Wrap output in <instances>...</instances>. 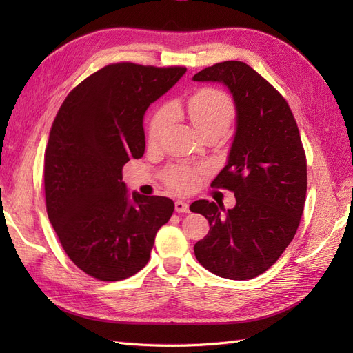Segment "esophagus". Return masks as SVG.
<instances>
[{
  "label": "esophagus",
  "instance_id": "esophagus-1",
  "mask_svg": "<svg viewBox=\"0 0 353 353\" xmlns=\"http://www.w3.org/2000/svg\"><path fill=\"white\" fill-rule=\"evenodd\" d=\"M175 210H176L178 213H187V212L190 210L188 203H185V201H183V200H176V201H175Z\"/></svg>",
  "mask_w": 353,
  "mask_h": 353
}]
</instances>
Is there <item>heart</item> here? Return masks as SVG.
Returning <instances> with one entry per match:
<instances>
[{
	"label": "heart",
	"instance_id": "1",
	"mask_svg": "<svg viewBox=\"0 0 353 353\" xmlns=\"http://www.w3.org/2000/svg\"><path fill=\"white\" fill-rule=\"evenodd\" d=\"M185 113L201 137L210 134L219 137L228 130L236 116V109L232 100L223 91L201 88L185 101ZM172 117V105H162L154 112L148 126V140L152 144L162 138ZM165 181L178 193H188L199 184V170L188 166H172L165 172Z\"/></svg>",
	"mask_w": 353,
	"mask_h": 353
}]
</instances>
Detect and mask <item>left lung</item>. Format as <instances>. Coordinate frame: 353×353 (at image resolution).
I'll return each mask as SVG.
<instances>
[{
  "mask_svg": "<svg viewBox=\"0 0 353 353\" xmlns=\"http://www.w3.org/2000/svg\"><path fill=\"white\" fill-rule=\"evenodd\" d=\"M193 81L219 82L236 105V134L227 165L212 187L234 191L236 206L197 200L190 210L209 221L194 254L222 279L263 274L293 240L306 199V156L293 113L283 95L243 61H222Z\"/></svg>",
  "mask_w": 353,
  "mask_h": 353,
  "instance_id": "left-lung-1",
  "label": "left lung"
}]
</instances>
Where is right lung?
<instances>
[{"label":"right lung","instance_id":"obj_1","mask_svg":"<svg viewBox=\"0 0 353 353\" xmlns=\"http://www.w3.org/2000/svg\"><path fill=\"white\" fill-rule=\"evenodd\" d=\"M187 72L114 63L82 81L52 122L44 159L48 219L70 261L94 279L143 270L174 201L128 193L122 168L144 154L143 117Z\"/></svg>","mask_w":353,"mask_h":353}]
</instances>
